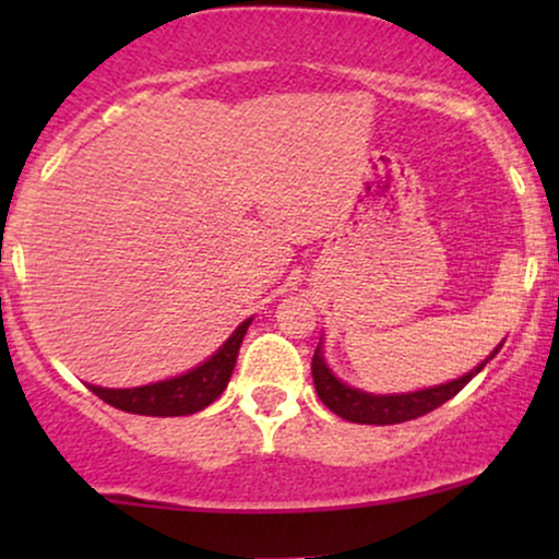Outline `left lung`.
Here are the masks:
<instances>
[{
    "mask_svg": "<svg viewBox=\"0 0 559 559\" xmlns=\"http://www.w3.org/2000/svg\"><path fill=\"white\" fill-rule=\"evenodd\" d=\"M499 349H502V344L491 352V357L497 355ZM486 362H480L476 370H471L467 376L457 378V381L444 383V386L413 391V394L376 396V394H365V391H357L352 386H344L342 381H336V378L331 376V370L325 368L323 357H320V349H316V355H312V381H316V391L320 400H323L325 407H329L331 413H336L338 418L352 420V423H368V426H394V423L415 420L420 418V415L441 407V404L452 400L457 391H463L467 386V381H471L476 373H480V368H484Z\"/></svg>",
    "mask_w": 559,
    "mask_h": 559,
    "instance_id": "8db88e82",
    "label": "left lung"
}]
</instances>
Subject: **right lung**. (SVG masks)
<instances>
[{
	"mask_svg": "<svg viewBox=\"0 0 559 559\" xmlns=\"http://www.w3.org/2000/svg\"><path fill=\"white\" fill-rule=\"evenodd\" d=\"M249 323H252V318L243 320L239 329L234 331V336H230L207 362L189 370L186 376L136 389H92L99 400H105L107 404H112V407L133 415L173 418V415L199 413V409H204L207 404H213L217 396L223 394V389L228 386L230 373H234L236 365V355H239V346L243 342V333H247Z\"/></svg>",
	"mask_w": 559,
	"mask_h": 559,
	"instance_id": "right-lung-1",
	"label": "right lung"
}]
</instances>
